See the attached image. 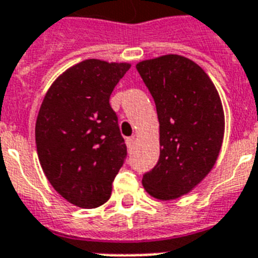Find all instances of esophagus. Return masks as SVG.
Listing matches in <instances>:
<instances>
[{
	"mask_svg": "<svg viewBox=\"0 0 258 258\" xmlns=\"http://www.w3.org/2000/svg\"><path fill=\"white\" fill-rule=\"evenodd\" d=\"M125 144H127L128 151H133L134 146H135V139H134V138H127V139H125Z\"/></svg>",
	"mask_w": 258,
	"mask_h": 258,
	"instance_id": "1",
	"label": "esophagus"
}]
</instances>
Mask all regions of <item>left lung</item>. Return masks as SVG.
<instances>
[{
    "label": "left lung",
    "instance_id": "8db88e82",
    "mask_svg": "<svg viewBox=\"0 0 258 258\" xmlns=\"http://www.w3.org/2000/svg\"><path fill=\"white\" fill-rule=\"evenodd\" d=\"M136 70L154 98L160 124V156L143 187L171 200L196 187L216 163L224 112L216 87L200 66L180 55L143 60Z\"/></svg>",
    "mask_w": 258,
    "mask_h": 258
}]
</instances>
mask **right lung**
I'll list each match as a JSON object with an SVG mask.
<instances>
[{
	"label": "right lung",
	"mask_w": 258,
	"mask_h": 258,
	"mask_svg": "<svg viewBox=\"0 0 258 258\" xmlns=\"http://www.w3.org/2000/svg\"><path fill=\"white\" fill-rule=\"evenodd\" d=\"M128 69L83 60L58 77L39 108L35 143L42 169L62 198L82 208L107 202L127 158L110 96Z\"/></svg>",
	"instance_id": "add662e5"
}]
</instances>
